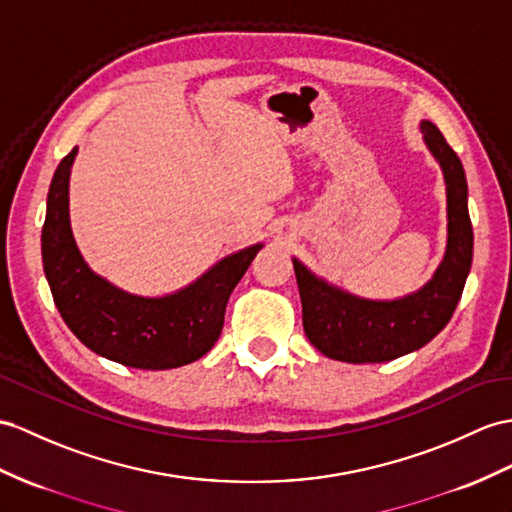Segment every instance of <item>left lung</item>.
<instances>
[{
	"instance_id": "obj_1",
	"label": "left lung",
	"mask_w": 512,
	"mask_h": 512,
	"mask_svg": "<svg viewBox=\"0 0 512 512\" xmlns=\"http://www.w3.org/2000/svg\"><path fill=\"white\" fill-rule=\"evenodd\" d=\"M421 132L447 184L445 258L423 289L393 302H373L336 289L293 258L304 332L328 358L360 365L415 352L447 326L463 295L473 256L465 169L434 123L423 121Z\"/></svg>"
}]
</instances>
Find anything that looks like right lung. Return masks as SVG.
<instances>
[{
    "label": "right lung",
    "mask_w": 512,
    "mask_h": 512,
    "mask_svg": "<svg viewBox=\"0 0 512 512\" xmlns=\"http://www.w3.org/2000/svg\"><path fill=\"white\" fill-rule=\"evenodd\" d=\"M78 147L60 160L47 193L43 269L60 317L91 352L136 369H173L210 352L223 315L258 249H241L208 269L186 289L139 297L117 289L84 263L69 223V176Z\"/></svg>",
    "instance_id": "right-lung-1"
}]
</instances>
